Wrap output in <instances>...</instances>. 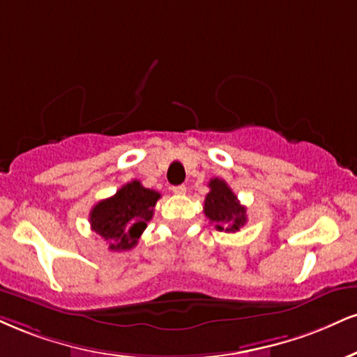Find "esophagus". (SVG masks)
<instances>
[{"label": "esophagus", "instance_id": "34e87169", "mask_svg": "<svg viewBox=\"0 0 357 357\" xmlns=\"http://www.w3.org/2000/svg\"><path fill=\"white\" fill-rule=\"evenodd\" d=\"M173 192H174V195L181 196V195H184V192H186V186H184V184H181V186H173Z\"/></svg>", "mask_w": 357, "mask_h": 357}]
</instances>
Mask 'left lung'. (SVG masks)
<instances>
[{"label":"left lung","mask_w":357,"mask_h":357,"mask_svg":"<svg viewBox=\"0 0 357 357\" xmlns=\"http://www.w3.org/2000/svg\"><path fill=\"white\" fill-rule=\"evenodd\" d=\"M209 192L204 199V214L218 231L236 233L246 225V208L239 203L238 196L227 186L225 179L213 178Z\"/></svg>","instance_id":"left-lung-1"}]
</instances>
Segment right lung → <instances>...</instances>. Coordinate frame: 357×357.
Instances as JSON below:
<instances>
[{
  "label": "right lung",
  "instance_id": "obj_1",
  "mask_svg": "<svg viewBox=\"0 0 357 357\" xmlns=\"http://www.w3.org/2000/svg\"><path fill=\"white\" fill-rule=\"evenodd\" d=\"M160 197V192L148 190L135 179L94 206L89 213V225L94 233L109 243L111 251H128L136 246L148 221H151Z\"/></svg>",
  "mask_w": 357,
  "mask_h": 357
}]
</instances>
